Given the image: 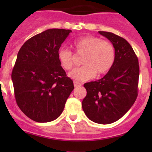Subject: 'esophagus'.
Masks as SVG:
<instances>
[{"mask_svg":"<svg viewBox=\"0 0 152 152\" xmlns=\"http://www.w3.org/2000/svg\"><path fill=\"white\" fill-rule=\"evenodd\" d=\"M73 85H74L75 87H79V86H82V83L77 82V81H74L73 82Z\"/></svg>","mask_w":152,"mask_h":152,"instance_id":"34e87169","label":"esophagus"}]
</instances>
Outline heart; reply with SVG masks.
<instances>
[{"instance_id": "b5f03b06", "label": "heart", "mask_w": 152, "mask_h": 152, "mask_svg": "<svg viewBox=\"0 0 152 152\" xmlns=\"http://www.w3.org/2000/svg\"><path fill=\"white\" fill-rule=\"evenodd\" d=\"M75 52L82 56L83 66L75 68L70 72L69 77L77 81H85L107 73L113 67L115 58V51L113 45L107 40L97 37H82L73 42ZM57 58L61 67L69 70L75 65L74 53L65 48H61L57 52Z\"/></svg>"}]
</instances>
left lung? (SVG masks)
I'll list each match as a JSON object with an SVG mask.
<instances>
[{"label":"left lung","instance_id":"left-lung-1","mask_svg":"<svg viewBox=\"0 0 152 152\" xmlns=\"http://www.w3.org/2000/svg\"><path fill=\"white\" fill-rule=\"evenodd\" d=\"M113 43L115 58L113 67L102 79L85 83L87 96L82 109L90 120L110 124L123 117L138 94V59L130 44L121 37L99 31Z\"/></svg>","mask_w":152,"mask_h":152}]
</instances>
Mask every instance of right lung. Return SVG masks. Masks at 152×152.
<instances>
[{
    "instance_id": "right-lung-1",
    "label": "right lung",
    "mask_w": 152,
    "mask_h": 152,
    "mask_svg": "<svg viewBox=\"0 0 152 152\" xmlns=\"http://www.w3.org/2000/svg\"><path fill=\"white\" fill-rule=\"evenodd\" d=\"M70 32L48 29L28 39L18 53L12 73L15 100L21 111L36 122L57 118L74 88L57 58Z\"/></svg>"
}]
</instances>
